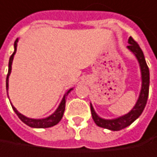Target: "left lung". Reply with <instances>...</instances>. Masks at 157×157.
Returning a JSON list of instances; mask_svg holds the SVG:
<instances>
[{"label":"left lung","mask_w":157,"mask_h":157,"mask_svg":"<svg viewBox=\"0 0 157 157\" xmlns=\"http://www.w3.org/2000/svg\"><path fill=\"white\" fill-rule=\"evenodd\" d=\"M128 49L134 53L136 56L141 70V78H142V87L141 91L138 97V99L128 114L119 117L117 118H113V119H105L98 116V114L95 112L94 108L92 107L90 103V109H91V114H92V118L95 121L96 125L100 127V128H107L112 131H118L123 128H127L130 126L136 119L139 117V116L142 114L144 108L146 107L147 102V98H148V93H149V69L147 67L144 53L142 49H140L139 45L134 40L132 37H129L128 39Z\"/></svg>","instance_id":"obj_1"}]
</instances>
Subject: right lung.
Instances as JSON below:
<instances>
[{"mask_svg": "<svg viewBox=\"0 0 157 157\" xmlns=\"http://www.w3.org/2000/svg\"><path fill=\"white\" fill-rule=\"evenodd\" d=\"M17 42H18V39L15 40L14 42V51L12 53V55L10 57V60H9V70H8V74H7V78H6V89H7V94H8V88H9V77H10V71H11V64H12V60H13V57L16 53V50H17ZM73 89L72 88H69V90H67V92L65 93L59 106L58 107V108L56 109V111L50 115L48 117H45V118H41V119H34V118H29L25 116H23L22 114H21L16 108L12 106V104L10 103L12 109L14 110V112L16 113V115L19 117V118L24 123L26 124L27 126H29L30 128H51L55 125H57L62 118L63 117V114H64V111H65V106H66V97L69 95V93Z\"/></svg>", "mask_w": 157, "mask_h": 157, "instance_id": "obj_1", "label": "right lung"}]
</instances>
